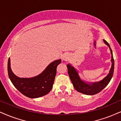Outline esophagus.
Here are the masks:
<instances>
[{"label": "esophagus", "instance_id": "obj_1", "mask_svg": "<svg viewBox=\"0 0 121 121\" xmlns=\"http://www.w3.org/2000/svg\"><path fill=\"white\" fill-rule=\"evenodd\" d=\"M62 60H67L69 59V56H68V54H64L62 56Z\"/></svg>", "mask_w": 121, "mask_h": 121}]
</instances>
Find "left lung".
<instances>
[{
  "label": "left lung",
  "mask_w": 121,
  "mask_h": 121,
  "mask_svg": "<svg viewBox=\"0 0 121 121\" xmlns=\"http://www.w3.org/2000/svg\"><path fill=\"white\" fill-rule=\"evenodd\" d=\"M103 41L104 43L108 46L110 50H111L112 55V66L108 75L105 78L103 79L102 81L93 83H86L85 82H83L80 78L76 69L72 65H71V64H68L67 65V67L68 68V74H69V78L71 79V81H72L74 89L77 91L82 93L83 94L92 95L99 93L103 89L106 87L107 85L108 84L109 82L111 81L112 78L114 67V59H113V56L112 50L109 44H108V42L105 41V40H103Z\"/></svg>",
  "instance_id": "8db88e82"
}]
</instances>
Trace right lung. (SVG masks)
<instances>
[{
  "mask_svg": "<svg viewBox=\"0 0 121 121\" xmlns=\"http://www.w3.org/2000/svg\"><path fill=\"white\" fill-rule=\"evenodd\" d=\"M61 59L49 64L42 73L31 78H20L13 73L10 68V60L8 61V73L14 87L23 95L30 98H37L48 94L52 90L56 73V67Z\"/></svg>",
  "mask_w": 121,
  "mask_h": 121,
  "instance_id": "right-lung-1",
  "label": "right lung"
}]
</instances>
